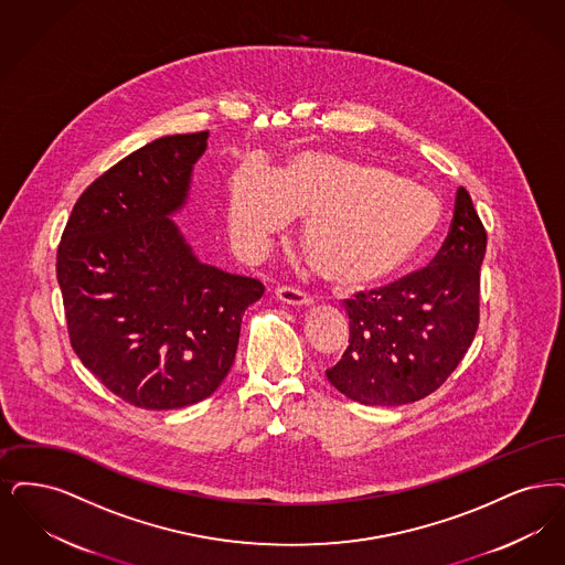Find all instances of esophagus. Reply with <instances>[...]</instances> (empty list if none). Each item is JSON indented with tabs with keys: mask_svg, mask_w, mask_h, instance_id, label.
<instances>
[{
	"mask_svg": "<svg viewBox=\"0 0 565 565\" xmlns=\"http://www.w3.org/2000/svg\"><path fill=\"white\" fill-rule=\"evenodd\" d=\"M276 297H278L280 301H285V303H291V306H310V303L315 301L306 291H301V289H297V287H291V285H280V287L276 289Z\"/></svg>",
	"mask_w": 565,
	"mask_h": 565,
	"instance_id": "1",
	"label": "esophagus"
}]
</instances>
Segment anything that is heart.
<instances>
[{
	"instance_id": "b5f03b06",
	"label": "heart",
	"mask_w": 565,
	"mask_h": 565,
	"mask_svg": "<svg viewBox=\"0 0 565 565\" xmlns=\"http://www.w3.org/2000/svg\"><path fill=\"white\" fill-rule=\"evenodd\" d=\"M295 217L317 270L363 287L398 270L430 238L439 200L414 181L327 151H299L278 172L241 164L227 185V221L245 248H259Z\"/></svg>"
}]
</instances>
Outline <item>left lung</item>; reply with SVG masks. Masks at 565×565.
<instances>
[{"mask_svg":"<svg viewBox=\"0 0 565 565\" xmlns=\"http://www.w3.org/2000/svg\"><path fill=\"white\" fill-rule=\"evenodd\" d=\"M488 234L458 188L449 234L430 266L345 299L350 338L329 382L363 405H405L435 393L460 365L479 327Z\"/></svg>","mask_w":565,"mask_h":565,"instance_id":"obj_1","label":"left lung"}]
</instances>
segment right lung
<instances>
[{
    "mask_svg": "<svg viewBox=\"0 0 565 565\" xmlns=\"http://www.w3.org/2000/svg\"><path fill=\"white\" fill-rule=\"evenodd\" d=\"M209 132L156 139L103 172L65 225L56 278L75 354L141 409H179L220 388L255 278L202 264L171 220Z\"/></svg>",
    "mask_w": 565,
    "mask_h": 565,
    "instance_id": "1",
    "label": "right lung"
}]
</instances>
